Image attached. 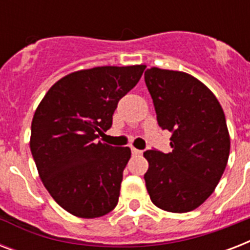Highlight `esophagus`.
Instances as JSON below:
<instances>
[{
    "mask_svg": "<svg viewBox=\"0 0 250 250\" xmlns=\"http://www.w3.org/2000/svg\"><path fill=\"white\" fill-rule=\"evenodd\" d=\"M131 152H132L133 156H140L141 153H143V150H139V149L136 148H131Z\"/></svg>",
    "mask_w": 250,
    "mask_h": 250,
    "instance_id": "1",
    "label": "esophagus"
}]
</instances>
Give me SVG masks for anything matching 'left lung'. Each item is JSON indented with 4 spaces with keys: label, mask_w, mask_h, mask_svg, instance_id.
Segmentation results:
<instances>
[{
    "label": "left lung",
    "mask_w": 250,
    "mask_h": 250,
    "mask_svg": "<svg viewBox=\"0 0 250 250\" xmlns=\"http://www.w3.org/2000/svg\"><path fill=\"white\" fill-rule=\"evenodd\" d=\"M145 84L157 122L171 132L170 153L144 152V179L150 200L170 213L201 205L221 180L229 156V135L221 104L211 90L189 74L148 68Z\"/></svg>",
    "instance_id": "obj_1"
}]
</instances>
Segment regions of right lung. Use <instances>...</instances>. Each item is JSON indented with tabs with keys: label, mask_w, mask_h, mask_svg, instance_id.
Segmentation results:
<instances>
[{
	"label": "right lung",
	"mask_w": 250,
	"mask_h": 250,
	"mask_svg": "<svg viewBox=\"0 0 250 250\" xmlns=\"http://www.w3.org/2000/svg\"><path fill=\"white\" fill-rule=\"evenodd\" d=\"M145 67L104 66L72 72L45 94L31 125V153L45 188L66 211L98 218L117 206L128 146L98 141L118 102Z\"/></svg>",
	"instance_id": "add662e5"
}]
</instances>
